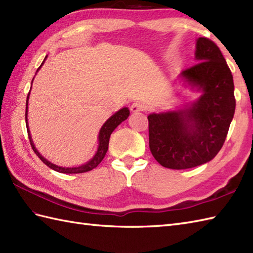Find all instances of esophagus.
<instances>
[{
  "label": "esophagus",
  "mask_w": 253,
  "mask_h": 253,
  "mask_svg": "<svg viewBox=\"0 0 253 253\" xmlns=\"http://www.w3.org/2000/svg\"><path fill=\"white\" fill-rule=\"evenodd\" d=\"M144 110H146V106H144V104L142 103V102H140V101L133 102V103H132L131 106H130V111H131L132 113L141 112V111H144Z\"/></svg>",
  "instance_id": "1"
}]
</instances>
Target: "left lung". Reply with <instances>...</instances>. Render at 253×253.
I'll return each mask as SVG.
<instances>
[{
  "instance_id": "left-lung-1",
  "label": "left lung",
  "mask_w": 253,
  "mask_h": 253,
  "mask_svg": "<svg viewBox=\"0 0 253 253\" xmlns=\"http://www.w3.org/2000/svg\"><path fill=\"white\" fill-rule=\"evenodd\" d=\"M195 58L199 63L182 71L178 78L186 87L201 92L198 100L148 116L151 153L171 169L196 168L215 158L235 114L233 75L218 46L199 38Z\"/></svg>"
}]
</instances>
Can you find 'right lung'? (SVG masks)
Segmentation results:
<instances>
[{
	"instance_id": "add662e5",
	"label": "right lung",
	"mask_w": 253,
	"mask_h": 253,
	"mask_svg": "<svg viewBox=\"0 0 253 253\" xmlns=\"http://www.w3.org/2000/svg\"><path fill=\"white\" fill-rule=\"evenodd\" d=\"M46 57L44 58V61L42 62V64L40 65V67L37 69V72L39 71V69L43 65ZM32 82H34V79H32ZM31 82V84H32ZM31 90V88H30ZM29 95H30V91L28 95H27V101H26V126H27V131H28V137H29V140H30V144H31V148L34 150L35 153L38 155V158H39L42 162H43L45 165L49 166L50 169H54L58 173H64V174H79V173H84V171H89L91 169H95L96 166H98L101 161L104 159L105 154L107 152V149H109V141H110V137H111V133L114 131L115 128L120 125L122 122H124L125 120H127L128 116H129L130 112L128 107H123L120 111H117L115 114H113L109 120H107L104 124L103 126L101 127V129L99 131V136H98V140H99V146H98V150H96L95 154L92 157V159H90L87 163H84L83 165H79V166H74V168H63V166H58L56 164H53L51 163L50 161H47L44 157H42V155L39 153V151L36 149L35 147V143L32 141V138L30 135V130H29V126H28V118H27V115H28V100H29Z\"/></svg>"
}]
</instances>
